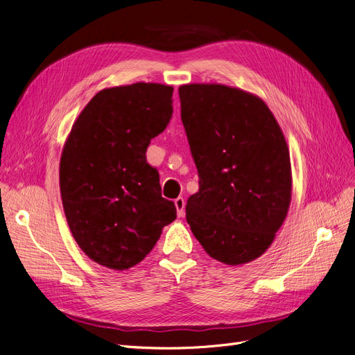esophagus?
<instances>
[{
	"label": "esophagus",
	"instance_id": "34e87169",
	"mask_svg": "<svg viewBox=\"0 0 355 355\" xmlns=\"http://www.w3.org/2000/svg\"><path fill=\"white\" fill-rule=\"evenodd\" d=\"M175 206H176V210H178V216H184V214H185V200L182 197H178L175 200Z\"/></svg>",
	"mask_w": 355,
	"mask_h": 355
}]
</instances>
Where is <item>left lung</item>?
<instances>
[{"label": "left lung", "instance_id": "8db88e82", "mask_svg": "<svg viewBox=\"0 0 355 355\" xmlns=\"http://www.w3.org/2000/svg\"><path fill=\"white\" fill-rule=\"evenodd\" d=\"M179 99L198 171L187 201L192 234L213 259L250 262L271 245L292 198L282 128L263 101L227 85H182Z\"/></svg>", "mask_w": 355, "mask_h": 355}]
</instances>
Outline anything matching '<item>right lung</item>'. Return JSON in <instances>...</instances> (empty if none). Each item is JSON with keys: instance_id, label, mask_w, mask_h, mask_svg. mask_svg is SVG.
I'll return each mask as SVG.
<instances>
[{"instance_id": "add662e5", "label": "right lung", "mask_w": 355, "mask_h": 355, "mask_svg": "<svg viewBox=\"0 0 355 355\" xmlns=\"http://www.w3.org/2000/svg\"><path fill=\"white\" fill-rule=\"evenodd\" d=\"M173 87L136 83L99 92L73 123L60 158V194L69 230L92 261L128 270L176 219L146 161L168 124Z\"/></svg>"}]
</instances>
